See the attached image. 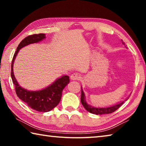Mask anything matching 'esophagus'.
<instances>
[{"label":"esophagus","instance_id":"obj_1","mask_svg":"<svg viewBox=\"0 0 146 146\" xmlns=\"http://www.w3.org/2000/svg\"><path fill=\"white\" fill-rule=\"evenodd\" d=\"M70 78L71 80H78L80 78V76L78 73H73L72 75L70 76Z\"/></svg>","mask_w":146,"mask_h":146}]
</instances>
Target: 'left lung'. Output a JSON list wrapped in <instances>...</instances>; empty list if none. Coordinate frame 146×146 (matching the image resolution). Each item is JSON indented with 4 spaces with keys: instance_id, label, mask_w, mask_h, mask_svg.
<instances>
[{
    "instance_id": "obj_1",
    "label": "left lung",
    "mask_w": 146,
    "mask_h": 146,
    "mask_svg": "<svg viewBox=\"0 0 146 146\" xmlns=\"http://www.w3.org/2000/svg\"><path fill=\"white\" fill-rule=\"evenodd\" d=\"M122 44H125L124 42H122ZM123 102H124V101L119 104H116L115 106H111V107H108V108H94L93 106H91L86 103L85 100L84 93L82 89H81V103H82V104L88 111H89L91 113H93V114L102 115V114H109V113H112L113 112H114L116 110H118V109L123 104Z\"/></svg>"
}]
</instances>
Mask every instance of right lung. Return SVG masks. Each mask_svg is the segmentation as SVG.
Returning <instances> with one entry per match:
<instances>
[{"instance_id": "obj_1", "label": "right lung", "mask_w": 146, "mask_h": 146, "mask_svg": "<svg viewBox=\"0 0 146 146\" xmlns=\"http://www.w3.org/2000/svg\"><path fill=\"white\" fill-rule=\"evenodd\" d=\"M45 35L44 33L33 34L24 38L17 47L11 62V76L15 86L17 95L20 99L26 103L29 108L39 112L49 111L58 104L62 97V90L70 82V77L68 75L62 76L56 79L52 84L42 90L28 91L19 86L14 76L13 68L14 60L20 49L30 44L38 42L46 38Z\"/></svg>"}]
</instances>
